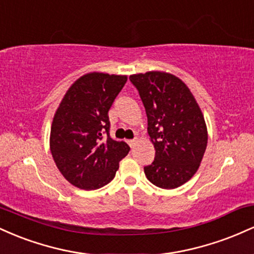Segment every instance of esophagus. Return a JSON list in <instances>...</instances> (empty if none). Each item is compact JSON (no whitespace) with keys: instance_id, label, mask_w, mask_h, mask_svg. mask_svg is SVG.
Masks as SVG:
<instances>
[{"instance_id":"obj_1","label":"esophagus","mask_w":254,"mask_h":254,"mask_svg":"<svg viewBox=\"0 0 254 254\" xmlns=\"http://www.w3.org/2000/svg\"><path fill=\"white\" fill-rule=\"evenodd\" d=\"M127 144H129L131 148H133V145H135V144H136L137 139H136V138H133V139H127Z\"/></svg>"}]
</instances>
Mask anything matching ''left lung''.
<instances>
[{"instance_id":"obj_1","label":"left lung","mask_w":254,"mask_h":254,"mask_svg":"<svg viewBox=\"0 0 254 254\" xmlns=\"http://www.w3.org/2000/svg\"><path fill=\"white\" fill-rule=\"evenodd\" d=\"M148 118L155 159L144 167L157 188L176 189L196 173L208 143L205 122L190 89L171 74L148 71L131 75Z\"/></svg>"}]
</instances>
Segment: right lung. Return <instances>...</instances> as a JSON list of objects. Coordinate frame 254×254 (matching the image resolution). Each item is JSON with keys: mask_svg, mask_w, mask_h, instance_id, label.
<instances>
[{"mask_svg": "<svg viewBox=\"0 0 254 254\" xmlns=\"http://www.w3.org/2000/svg\"><path fill=\"white\" fill-rule=\"evenodd\" d=\"M127 76L92 72L69 88L51 127L50 148L69 183L83 190L109 184L130 147L110 136L109 111Z\"/></svg>", "mask_w": 254, "mask_h": 254, "instance_id": "obj_1", "label": "right lung"}]
</instances>
